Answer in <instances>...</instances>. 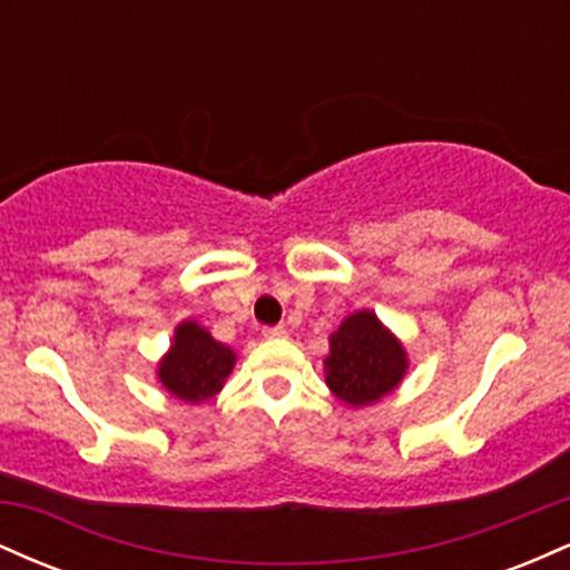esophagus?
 <instances>
[{
	"instance_id": "1",
	"label": "esophagus",
	"mask_w": 570,
	"mask_h": 570,
	"mask_svg": "<svg viewBox=\"0 0 570 570\" xmlns=\"http://www.w3.org/2000/svg\"><path fill=\"white\" fill-rule=\"evenodd\" d=\"M263 335L267 340H284L286 337V330H284V326H265Z\"/></svg>"
}]
</instances>
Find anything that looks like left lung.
<instances>
[{"label":"left lung","mask_w":570,"mask_h":570,"mask_svg":"<svg viewBox=\"0 0 570 570\" xmlns=\"http://www.w3.org/2000/svg\"><path fill=\"white\" fill-rule=\"evenodd\" d=\"M407 367L410 358L402 340L367 307L345 316L330 335V353L324 358L326 385L353 410L394 394Z\"/></svg>","instance_id":"obj_1"}]
</instances>
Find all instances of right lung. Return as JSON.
<instances>
[{
  "mask_svg": "<svg viewBox=\"0 0 570 570\" xmlns=\"http://www.w3.org/2000/svg\"><path fill=\"white\" fill-rule=\"evenodd\" d=\"M235 351L219 343L198 322H181L174 330L171 348L158 362V381L168 394L187 404H203L222 391L235 367Z\"/></svg>",
  "mask_w": 570,
  "mask_h": 570,
  "instance_id": "right-lung-1",
  "label": "right lung"
}]
</instances>
